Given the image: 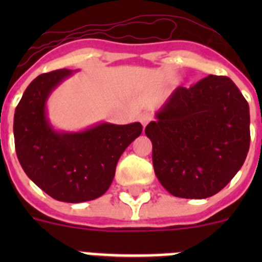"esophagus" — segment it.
<instances>
[{
    "label": "esophagus",
    "instance_id": "obj_1",
    "mask_svg": "<svg viewBox=\"0 0 262 262\" xmlns=\"http://www.w3.org/2000/svg\"><path fill=\"white\" fill-rule=\"evenodd\" d=\"M139 119H140V122H142L143 127H145L148 123H149V122H151L152 115L148 114V113H144V114H142L140 117H139Z\"/></svg>",
    "mask_w": 262,
    "mask_h": 262
}]
</instances>
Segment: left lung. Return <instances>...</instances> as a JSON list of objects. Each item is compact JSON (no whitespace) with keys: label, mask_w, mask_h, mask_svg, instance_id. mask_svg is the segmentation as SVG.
<instances>
[{"label":"left lung","mask_w":262,"mask_h":262,"mask_svg":"<svg viewBox=\"0 0 262 262\" xmlns=\"http://www.w3.org/2000/svg\"><path fill=\"white\" fill-rule=\"evenodd\" d=\"M145 127L160 184L187 200L209 198L226 186L248 154L249 106L233 81L207 76L178 86Z\"/></svg>","instance_id":"left-lung-1"}]
</instances>
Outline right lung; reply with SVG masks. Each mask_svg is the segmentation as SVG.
<instances>
[{
  "mask_svg": "<svg viewBox=\"0 0 262 262\" xmlns=\"http://www.w3.org/2000/svg\"><path fill=\"white\" fill-rule=\"evenodd\" d=\"M75 72L40 75L25 90L14 114V142L27 177L56 201L80 203L103 195L118 160L143 131L139 122H101L81 131H60L47 114L51 93Z\"/></svg>",
  "mask_w": 262,
  "mask_h": 262,
  "instance_id": "add662e5",
  "label": "right lung"
}]
</instances>
